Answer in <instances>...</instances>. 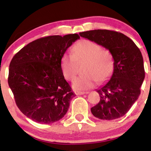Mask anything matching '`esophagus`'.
<instances>
[{
	"mask_svg": "<svg viewBox=\"0 0 151 151\" xmlns=\"http://www.w3.org/2000/svg\"><path fill=\"white\" fill-rule=\"evenodd\" d=\"M75 93L77 95V96H79V95H83L85 93H87V92H84V91H75Z\"/></svg>",
	"mask_w": 151,
	"mask_h": 151,
	"instance_id": "34e87169",
	"label": "esophagus"
}]
</instances>
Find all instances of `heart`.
Segmentation results:
<instances>
[{
	"label": "heart",
	"mask_w": 151,
	"mask_h": 151,
	"mask_svg": "<svg viewBox=\"0 0 151 151\" xmlns=\"http://www.w3.org/2000/svg\"><path fill=\"white\" fill-rule=\"evenodd\" d=\"M85 63L82 70L83 76L74 80L73 88L86 90L96 83L103 82L110 77L114 67L113 55L109 49L101 48L100 45L88 40L76 43L72 53H66L61 58V70L68 81H73L78 73V66Z\"/></svg>",
	"instance_id": "obj_1"
}]
</instances>
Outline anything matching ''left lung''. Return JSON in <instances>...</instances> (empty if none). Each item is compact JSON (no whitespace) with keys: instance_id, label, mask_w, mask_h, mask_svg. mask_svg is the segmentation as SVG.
<instances>
[{"instance_id":"obj_1","label":"left lung","mask_w":151,"mask_h":151,"mask_svg":"<svg viewBox=\"0 0 151 151\" xmlns=\"http://www.w3.org/2000/svg\"><path fill=\"white\" fill-rule=\"evenodd\" d=\"M80 36L109 49L114 60L111 78L97 90L100 100L91 109L92 114L106 120L124 116L139 98L145 77L141 51L131 39L115 31L91 30Z\"/></svg>"}]
</instances>
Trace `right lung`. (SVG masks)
Segmentation results:
<instances>
[{
  "mask_svg": "<svg viewBox=\"0 0 151 151\" xmlns=\"http://www.w3.org/2000/svg\"><path fill=\"white\" fill-rule=\"evenodd\" d=\"M77 34L50 36L29 43L12 58L8 84L20 111L36 122L63 118L75 96L61 70V58Z\"/></svg>",
  "mask_w": 151,
  "mask_h": 151,
  "instance_id": "1",
  "label": "right lung"
}]
</instances>
